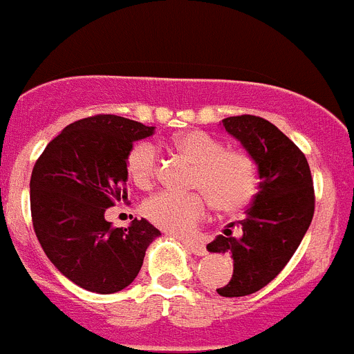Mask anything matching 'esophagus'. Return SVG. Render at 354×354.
Wrapping results in <instances>:
<instances>
[{"instance_id":"34e87169","label":"esophagus","mask_w":354,"mask_h":354,"mask_svg":"<svg viewBox=\"0 0 354 354\" xmlns=\"http://www.w3.org/2000/svg\"><path fill=\"white\" fill-rule=\"evenodd\" d=\"M184 246H186L187 252L195 253V255H198V257H202V255H205V248L202 245H198V243H193V241H184Z\"/></svg>"}]
</instances>
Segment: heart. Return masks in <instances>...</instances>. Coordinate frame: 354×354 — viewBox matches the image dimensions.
<instances>
[{"label":"heart","mask_w":354,"mask_h":354,"mask_svg":"<svg viewBox=\"0 0 354 354\" xmlns=\"http://www.w3.org/2000/svg\"><path fill=\"white\" fill-rule=\"evenodd\" d=\"M175 150L195 167L192 187L208 196L162 192L145 204L156 227L174 236H187L207 216V200L216 211L234 214L246 207L257 192V167L246 152L227 150L221 140L204 131H187L174 140ZM158 156L152 143H138L127 156V171L138 186H149L156 175Z\"/></svg>","instance_id":"1"}]
</instances>
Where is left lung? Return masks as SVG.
<instances>
[{"label": "left lung", "instance_id": "left-lung-1", "mask_svg": "<svg viewBox=\"0 0 354 354\" xmlns=\"http://www.w3.org/2000/svg\"><path fill=\"white\" fill-rule=\"evenodd\" d=\"M223 127L255 161L257 195L234 237L228 225L225 236L209 243L211 253L228 252L234 273L218 294L237 298L257 292L286 268L298 250L314 216V183L305 154L271 122L253 115L223 118Z\"/></svg>", "mask_w": 354, "mask_h": 354}]
</instances>
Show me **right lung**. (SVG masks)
Returning <instances> with one entry per match:
<instances>
[{"mask_svg":"<svg viewBox=\"0 0 354 354\" xmlns=\"http://www.w3.org/2000/svg\"><path fill=\"white\" fill-rule=\"evenodd\" d=\"M156 127L97 115L65 127L35 162L30 180L33 228L49 261L90 292L126 289L147 248L161 236L145 218L113 227L106 209L127 200V156Z\"/></svg>","mask_w":354,"mask_h":354,"instance_id":"1","label":"right lung"}]
</instances>
